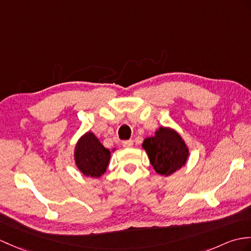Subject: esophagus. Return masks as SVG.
Wrapping results in <instances>:
<instances>
[{
	"label": "esophagus",
	"instance_id": "34e87169",
	"mask_svg": "<svg viewBox=\"0 0 251 251\" xmlns=\"http://www.w3.org/2000/svg\"><path fill=\"white\" fill-rule=\"evenodd\" d=\"M132 144H133V142L131 141V140H128V141L123 142V147L126 149H129V148H132Z\"/></svg>",
	"mask_w": 251,
	"mask_h": 251
}]
</instances>
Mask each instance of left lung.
I'll use <instances>...</instances> for the list:
<instances>
[{
  "label": "left lung",
  "instance_id": "left-lung-1",
  "mask_svg": "<svg viewBox=\"0 0 251 251\" xmlns=\"http://www.w3.org/2000/svg\"><path fill=\"white\" fill-rule=\"evenodd\" d=\"M142 148L156 173L169 176L186 165L189 149L179 133L171 127H159L154 137L145 138Z\"/></svg>",
  "mask_w": 251,
  "mask_h": 251
}]
</instances>
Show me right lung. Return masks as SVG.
<instances>
[{
  "label": "right lung",
  "mask_w": 251,
  "mask_h": 251,
  "mask_svg": "<svg viewBox=\"0 0 251 251\" xmlns=\"http://www.w3.org/2000/svg\"><path fill=\"white\" fill-rule=\"evenodd\" d=\"M99 141L94 132L86 131L75 145L74 159L78 170L87 177L99 178L106 172L111 153Z\"/></svg>",
  "instance_id": "add662e5"
}]
</instances>
